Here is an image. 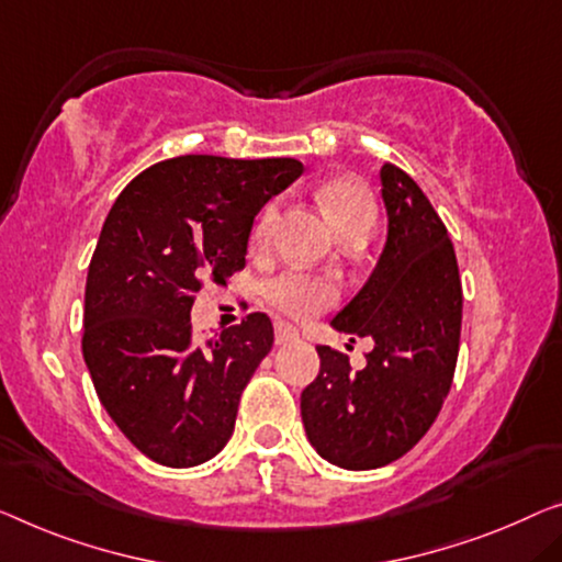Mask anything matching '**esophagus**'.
<instances>
[{
	"mask_svg": "<svg viewBox=\"0 0 562 562\" xmlns=\"http://www.w3.org/2000/svg\"><path fill=\"white\" fill-rule=\"evenodd\" d=\"M297 338H300L297 328H292L288 323H278V328H274V342H278V346H284V342L297 340Z\"/></svg>",
	"mask_w": 562,
	"mask_h": 562,
	"instance_id": "34e87169",
	"label": "esophagus"
}]
</instances>
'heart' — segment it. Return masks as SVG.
I'll return each mask as SVG.
<instances>
[{
  "mask_svg": "<svg viewBox=\"0 0 562 562\" xmlns=\"http://www.w3.org/2000/svg\"><path fill=\"white\" fill-rule=\"evenodd\" d=\"M321 204L328 214L333 229L342 234L361 227V224L375 222V204L363 183L353 179H333L321 189ZM274 216H278V206L267 204L262 212H259L252 239L265 241L270 237L274 227ZM265 297L272 307H278L280 313L297 317V321H307L317 313H323L325 307H330L338 297V288L328 278H315V274H303V272H282L278 278H272L265 284Z\"/></svg>",
  "mask_w": 562,
  "mask_h": 562,
  "instance_id": "1",
  "label": "heart"
}]
</instances>
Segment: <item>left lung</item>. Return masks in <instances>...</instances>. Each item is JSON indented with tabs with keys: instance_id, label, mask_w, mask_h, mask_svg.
Listing matches in <instances>:
<instances>
[{
	"instance_id": "1",
	"label": "left lung",
	"mask_w": 562,
	"mask_h": 562,
	"mask_svg": "<svg viewBox=\"0 0 562 562\" xmlns=\"http://www.w3.org/2000/svg\"><path fill=\"white\" fill-rule=\"evenodd\" d=\"M389 234L371 278L333 317L371 338L366 368L317 346L321 373L300 396L307 441L342 469H379L429 431L454 379L462 282L449 232L412 176L381 166Z\"/></svg>"
}]
</instances>
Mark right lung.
Returning <instances> with one entry per match:
<instances>
[{
    "label": "right lung",
    "instance_id": "right-lung-1",
    "mask_svg": "<svg viewBox=\"0 0 562 562\" xmlns=\"http://www.w3.org/2000/svg\"><path fill=\"white\" fill-rule=\"evenodd\" d=\"M303 171L295 158L179 156L140 171L108 212L88 267L82 358L108 416L154 462L196 467L229 441L274 330L252 313L196 346L194 292L245 267L257 212Z\"/></svg>",
    "mask_w": 562,
    "mask_h": 562
}]
</instances>
